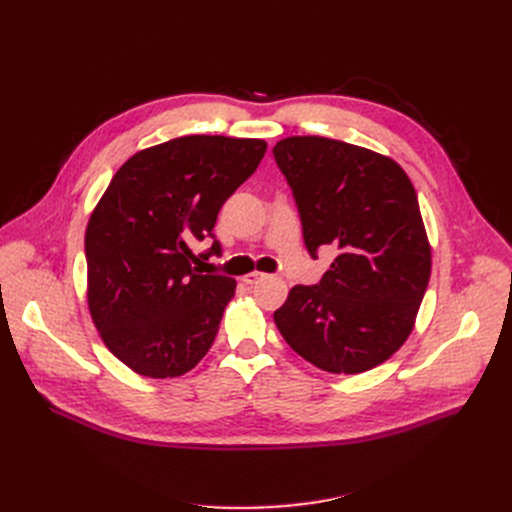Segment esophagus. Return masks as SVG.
I'll return each instance as SVG.
<instances>
[{
	"mask_svg": "<svg viewBox=\"0 0 512 512\" xmlns=\"http://www.w3.org/2000/svg\"><path fill=\"white\" fill-rule=\"evenodd\" d=\"M260 280H265V273H260V271H252V273L243 275V282H245V284H250V286L258 284Z\"/></svg>",
	"mask_w": 512,
	"mask_h": 512,
	"instance_id": "34e87169",
	"label": "esophagus"
}]
</instances>
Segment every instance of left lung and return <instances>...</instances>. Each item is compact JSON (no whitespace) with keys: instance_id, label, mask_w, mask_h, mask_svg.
Returning a JSON list of instances; mask_svg holds the SVG:
<instances>
[{"instance_id":"8db88e82","label":"left lung","mask_w":512,"mask_h":512,"mask_svg":"<svg viewBox=\"0 0 512 512\" xmlns=\"http://www.w3.org/2000/svg\"><path fill=\"white\" fill-rule=\"evenodd\" d=\"M307 252L337 258L316 286H294L273 314L286 344L329 374H363L404 346L431 275V245L406 170L324 136L273 147Z\"/></svg>"}]
</instances>
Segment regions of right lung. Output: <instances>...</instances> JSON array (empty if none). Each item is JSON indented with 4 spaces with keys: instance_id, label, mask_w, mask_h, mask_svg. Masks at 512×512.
<instances>
[{
    "instance_id": "obj_1",
    "label": "right lung",
    "mask_w": 512,
    "mask_h": 512,
    "mask_svg": "<svg viewBox=\"0 0 512 512\" xmlns=\"http://www.w3.org/2000/svg\"><path fill=\"white\" fill-rule=\"evenodd\" d=\"M260 138L192 134L123 164L85 230L87 305L106 348L145 378L198 365L237 282L203 275L194 245L213 237L228 196L258 168Z\"/></svg>"
}]
</instances>
